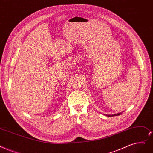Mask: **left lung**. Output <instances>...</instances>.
I'll list each match as a JSON object with an SVG mask.
<instances>
[{
    "label": "left lung",
    "mask_w": 153,
    "mask_h": 153,
    "mask_svg": "<svg viewBox=\"0 0 153 153\" xmlns=\"http://www.w3.org/2000/svg\"><path fill=\"white\" fill-rule=\"evenodd\" d=\"M122 112H119V113H117V114H112V115H111V114H106V116H108V117H111V116H119L121 114Z\"/></svg>",
    "instance_id": "left-lung-1"
}]
</instances>
